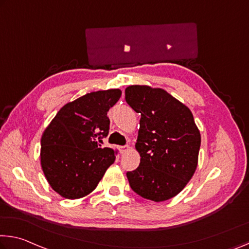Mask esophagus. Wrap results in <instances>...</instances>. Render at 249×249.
Returning <instances> with one entry per match:
<instances>
[{"mask_svg": "<svg viewBox=\"0 0 249 249\" xmlns=\"http://www.w3.org/2000/svg\"><path fill=\"white\" fill-rule=\"evenodd\" d=\"M126 151H128V146H120V152H121V154L125 153Z\"/></svg>", "mask_w": 249, "mask_h": 249, "instance_id": "34e87169", "label": "esophagus"}]
</instances>
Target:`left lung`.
Segmentation results:
<instances>
[{
    "label": "left lung",
    "instance_id": "1",
    "mask_svg": "<svg viewBox=\"0 0 249 249\" xmlns=\"http://www.w3.org/2000/svg\"><path fill=\"white\" fill-rule=\"evenodd\" d=\"M125 100L141 114L135 147L140 166L126 173L136 194L164 202L181 192L196 171L200 134L193 114L166 90L145 85L125 89Z\"/></svg>",
    "mask_w": 249,
    "mask_h": 249
}]
</instances>
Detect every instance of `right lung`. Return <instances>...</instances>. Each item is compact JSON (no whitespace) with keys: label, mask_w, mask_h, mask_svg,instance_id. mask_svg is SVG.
<instances>
[{"label":"right lung","mask_w":249,"mask_h":249,"mask_svg":"<svg viewBox=\"0 0 249 249\" xmlns=\"http://www.w3.org/2000/svg\"><path fill=\"white\" fill-rule=\"evenodd\" d=\"M121 95V89L85 94L63 106L43 133L42 169L62 197L89 194L115 160L116 153L101 144L109 132L108 109Z\"/></svg>","instance_id":"1"}]
</instances>
